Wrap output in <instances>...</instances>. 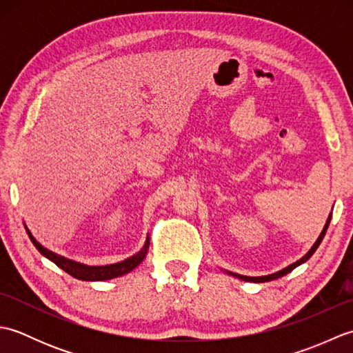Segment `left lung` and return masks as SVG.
Wrapping results in <instances>:
<instances>
[{
  "label": "left lung",
  "instance_id": "obj_1",
  "mask_svg": "<svg viewBox=\"0 0 353 353\" xmlns=\"http://www.w3.org/2000/svg\"><path fill=\"white\" fill-rule=\"evenodd\" d=\"M331 216H332V214L329 215V219H327V221H326V224H325V229L321 230V234H320V236H319V239L316 241V244H314L312 247H311V250L305 254V256L302 258V259H299V261H296L294 264H291V265H288L287 268H283V270H281V272H277V273H273V274H268V276H261V277H250V276H241V274H234V273H230V274H234V276H236V277H239V279H243V281H247V282H268V281H274V279H279V277H282V276H285L287 273H290L291 270H294L297 265H301V264H303L305 261H308L312 254H314V252L317 250V247L320 245V243L323 241V238H325V235H326V230H327V228H329V223H331Z\"/></svg>",
  "mask_w": 353,
  "mask_h": 353
}]
</instances>
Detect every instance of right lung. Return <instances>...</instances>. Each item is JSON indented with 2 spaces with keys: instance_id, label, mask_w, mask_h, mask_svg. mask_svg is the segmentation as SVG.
<instances>
[{
  "instance_id": "add662e5",
  "label": "right lung",
  "mask_w": 353,
  "mask_h": 353,
  "mask_svg": "<svg viewBox=\"0 0 353 353\" xmlns=\"http://www.w3.org/2000/svg\"><path fill=\"white\" fill-rule=\"evenodd\" d=\"M26 230L36 249L39 250L45 258H48L50 261L54 262V264L57 267H61L63 272H66L72 277H76V279H81V281H108V279H114V277L123 276L125 273L132 272V270L134 267H138L142 262V259L145 258V253H147L148 245H150V238H147V241H145L144 247H142V250L138 252L137 254H133V256H130L129 259L118 262V264H112V265L91 267V265L79 264V262H74L71 259H66L63 256H59V254L50 252L48 249H45V247H42L39 243L36 241L27 228H26Z\"/></svg>"
}]
</instances>
